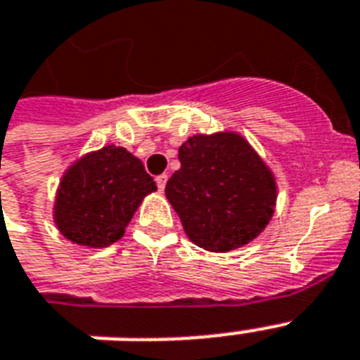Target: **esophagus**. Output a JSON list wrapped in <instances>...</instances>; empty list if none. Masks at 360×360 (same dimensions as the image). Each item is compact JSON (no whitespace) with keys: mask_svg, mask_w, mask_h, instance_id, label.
Segmentation results:
<instances>
[{"mask_svg":"<svg viewBox=\"0 0 360 360\" xmlns=\"http://www.w3.org/2000/svg\"><path fill=\"white\" fill-rule=\"evenodd\" d=\"M157 186H158V191H164V186H166V181H168V175L162 174V175H157Z\"/></svg>","mask_w":360,"mask_h":360,"instance_id":"obj_1","label":"esophagus"}]
</instances>
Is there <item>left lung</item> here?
<instances>
[{"instance_id":"left-lung-1","label":"left lung","mask_w":360,"mask_h":360,"mask_svg":"<svg viewBox=\"0 0 360 360\" xmlns=\"http://www.w3.org/2000/svg\"><path fill=\"white\" fill-rule=\"evenodd\" d=\"M166 198L194 245L230 252L256 239L274 213L276 183L250 143L236 132L192 136Z\"/></svg>"}]
</instances>
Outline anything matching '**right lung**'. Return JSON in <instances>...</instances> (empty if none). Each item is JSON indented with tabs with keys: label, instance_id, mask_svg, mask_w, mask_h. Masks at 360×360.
<instances>
[{
	"label": "right lung",
	"instance_id": "right-lung-1",
	"mask_svg": "<svg viewBox=\"0 0 360 360\" xmlns=\"http://www.w3.org/2000/svg\"><path fill=\"white\" fill-rule=\"evenodd\" d=\"M157 191L140 158L106 146L76 160L59 183L53 220L72 243L103 248L120 240L141 200Z\"/></svg>",
	"mask_w": 360,
	"mask_h": 360
}]
</instances>
